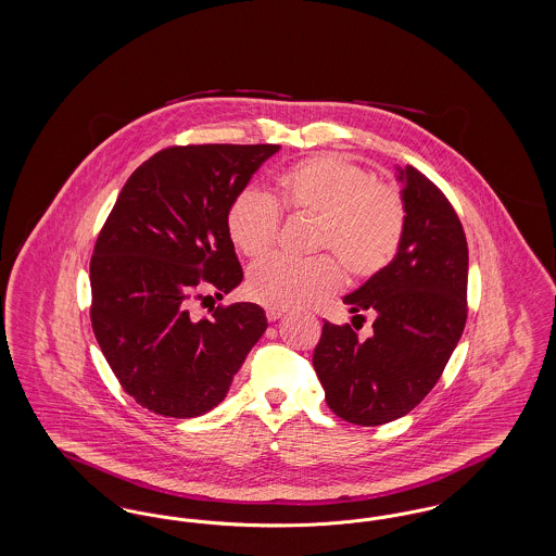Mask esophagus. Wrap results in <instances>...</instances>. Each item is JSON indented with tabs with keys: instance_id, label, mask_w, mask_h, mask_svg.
Here are the masks:
<instances>
[{
	"instance_id": "34e87169",
	"label": "esophagus",
	"mask_w": 556,
	"mask_h": 556,
	"mask_svg": "<svg viewBox=\"0 0 556 556\" xmlns=\"http://www.w3.org/2000/svg\"><path fill=\"white\" fill-rule=\"evenodd\" d=\"M283 317V311H277V308H268L266 311V318L268 320H277V318Z\"/></svg>"
}]
</instances>
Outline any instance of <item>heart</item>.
<instances>
[{
    "instance_id": "b5f03b06",
    "label": "heart",
    "mask_w": 556,
    "mask_h": 556,
    "mask_svg": "<svg viewBox=\"0 0 556 556\" xmlns=\"http://www.w3.org/2000/svg\"><path fill=\"white\" fill-rule=\"evenodd\" d=\"M279 208L315 216L313 250L333 253L358 279L390 265L406 231V202L400 187L370 179L363 166L336 152L291 164L277 177L275 200L256 189L239 191L227 211V231L241 254L261 258L275 248ZM332 257L268 258L250 268L245 291L268 308L304 306L342 286V266Z\"/></svg>"
}]
</instances>
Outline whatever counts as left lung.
<instances>
[{"mask_svg": "<svg viewBox=\"0 0 556 556\" xmlns=\"http://www.w3.org/2000/svg\"><path fill=\"white\" fill-rule=\"evenodd\" d=\"M406 231L396 258L345 295L352 320L370 313L372 336L358 340L325 320L313 365L327 406L348 424H390L424 400L467 323L469 250L442 189L415 166L397 168Z\"/></svg>", "mask_w": 556, "mask_h": 556, "instance_id": "8db88e82", "label": "left lung"}]
</instances>
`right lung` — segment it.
Here are the masks:
<instances>
[{"label":"right lung","mask_w":556,"mask_h":556,"mask_svg":"<svg viewBox=\"0 0 556 556\" xmlns=\"http://www.w3.org/2000/svg\"><path fill=\"white\" fill-rule=\"evenodd\" d=\"M279 146H170L146 160L108 214L91 279V327L123 390L175 419L212 410L265 333V311L236 302L189 317L200 290L243 279L227 211Z\"/></svg>","instance_id":"1"}]
</instances>
